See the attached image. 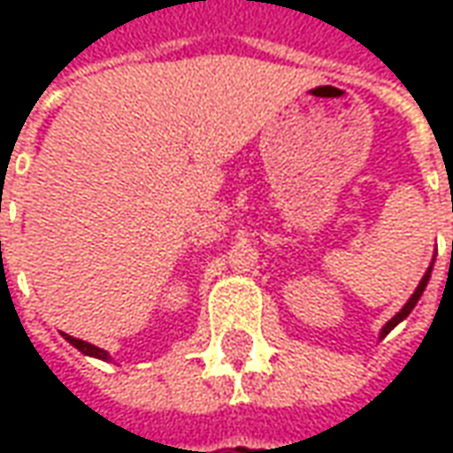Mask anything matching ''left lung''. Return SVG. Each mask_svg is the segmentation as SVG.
Wrapping results in <instances>:
<instances>
[{
    "mask_svg": "<svg viewBox=\"0 0 453 453\" xmlns=\"http://www.w3.org/2000/svg\"><path fill=\"white\" fill-rule=\"evenodd\" d=\"M429 274H432V266H429V269H427V274L422 276V281H419V286H418V288H415V294L410 296V301H408V303L403 305V311H400V313L395 315V318H390L388 323H386V327H383V330H380V337H386V334H388L390 330H393V327H395V325H398L400 320H403V318H408L410 311H412V308H415V303H418V301H419V296H422V291H425V286H427Z\"/></svg>",
    "mask_w": 453,
    "mask_h": 453,
    "instance_id": "obj_1",
    "label": "left lung"
}]
</instances>
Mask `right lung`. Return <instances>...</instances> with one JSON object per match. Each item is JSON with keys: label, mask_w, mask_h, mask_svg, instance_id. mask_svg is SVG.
Masks as SVG:
<instances>
[{"label": "right lung", "mask_w": 453, "mask_h": 453, "mask_svg": "<svg viewBox=\"0 0 453 453\" xmlns=\"http://www.w3.org/2000/svg\"><path fill=\"white\" fill-rule=\"evenodd\" d=\"M65 340L70 342V344H74V347L82 351V354H89V357H96V359H109V351L99 349V347H94V344H89V342L77 340V337H73V334H65Z\"/></svg>", "instance_id": "right-lung-1"}]
</instances>
